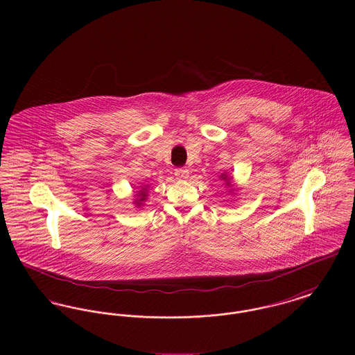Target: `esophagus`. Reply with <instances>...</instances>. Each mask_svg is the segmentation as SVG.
I'll use <instances>...</instances> for the list:
<instances>
[{
  "instance_id": "1",
  "label": "esophagus",
  "mask_w": 355,
  "mask_h": 355,
  "mask_svg": "<svg viewBox=\"0 0 355 355\" xmlns=\"http://www.w3.org/2000/svg\"><path fill=\"white\" fill-rule=\"evenodd\" d=\"M175 176H176V179H179V180H186V179H189L190 172H189L187 168H178V169L175 171Z\"/></svg>"
}]
</instances>
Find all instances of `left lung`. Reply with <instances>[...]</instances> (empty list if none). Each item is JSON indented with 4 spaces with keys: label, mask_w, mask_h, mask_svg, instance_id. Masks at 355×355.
<instances>
[{
    "label": "left lung",
    "mask_w": 355,
    "mask_h": 355,
    "mask_svg": "<svg viewBox=\"0 0 355 355\" xmlns=\"http://www.w3.org/2000/svg\"><path fill=\"white\" fill-rule=\"evenodd\" d=\"M221 179H223V180H225V184H227V186H231V179L228 178V175L223 173V175H221Z\"/></svg>",
    "instance_id": "left-lung-1"
}]
</instances>
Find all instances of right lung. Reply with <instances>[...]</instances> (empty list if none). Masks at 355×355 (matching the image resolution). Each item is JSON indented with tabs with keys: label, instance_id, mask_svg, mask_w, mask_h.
<instances>
[{
	"label": "right lung",
	"instance_id": "right-lung-1",
	"mask_svg": "<svg viewBox=\"0 0 355 355\" xmlns=\"http://www.w3.org/2000/svg\"><path fill=\"white\" fill-rule=\"evenodd\" d=\"M148 186L146 187H142V190H139L138 193H137V200H135V203L138 205V206H141L142 202L146 200V197H148Z\"/></svg>",
	"mask_w": 355,
	"mask_h": 355
}]
</instances>
